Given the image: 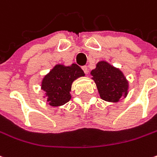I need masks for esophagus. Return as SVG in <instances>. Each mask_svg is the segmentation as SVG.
Wrapping results in <instances>:
<instances>
[{
	"label": "esophagus",
	"mask_w": 157,
	"mask_h": 157,
	"mask_svg": "<svg viewBox=\"0 0 157 157\" xmlns=\"http://www.w3.org/2000/svg\"><path fill=\"white\" fill-rule=\"evenodd\" d=\"M82 70H83V72H84L86 75H87V74H88V72H89V70H88V67H87L86 66H83V67H82Z\"/></svg>",
	"instance_id": "obj_1"
}]
</instances>
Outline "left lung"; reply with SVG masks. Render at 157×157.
I'll return each instance as SVG.
<instances>
[{
	"mask_svg": "<svg viewBox=\"0 0 157 157\" xmlns=\"http://www.w3.org/2000/svg\"><path fill=\"white\" fill-rule=\"evenodd\" d=\"M101 98L109 102H118L127 94L128 82L122 72L105 61L98 62L96 69L91 71Z\"/></svg>",
	"mask_w": 157,
	"mask_h": 157,
	"instance_id": "8db88e82",
	"label": "left lung"
}]
</instances>
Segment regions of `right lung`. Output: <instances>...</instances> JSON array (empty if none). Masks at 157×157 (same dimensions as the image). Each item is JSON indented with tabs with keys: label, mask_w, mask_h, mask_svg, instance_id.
<instances>
[{
	"label": "right lung",
	"mask_w": 157,
	"mask_h": 157,
	"mask_svg": "<svg viewBox=\"0 0 157 157\" xmlns=\"http://www.w3.org/2000/svg\"><path fill=\"white\" fill-rule=\"evenodd\" d=\"M83 75L82 69L76 64H72L70 67L55 66L42 82V90L46 93L48 104L52 106H59L68 102L71 98L73 82Z\"/></svg>",
	"instance_id": "1"
}]
</instances>
